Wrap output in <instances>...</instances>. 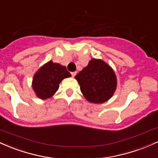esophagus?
I'll use <instances>...</instances> for the list:
<instances>
[{
    "label": "esophagus",
    "instance_id": "34e87169",
    "mask_svg": "<svg viewBox=\"0 0 158 158\" xmlns=\"http://www.w3.org/2000/svg\"><path fill=\"white\" fill-rule=\"evenodd\" d=\"M76 74H77V72H72V77H74V76L76 75Z\"/></svg>",
    "mask_w": 158,
    "mask_h": 158
}]
</instances>
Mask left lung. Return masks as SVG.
Returning <instances> with one entry per match:
<instances>
[{"label": "left lung", "mask_w": 158, "mask_h": 158, "mask_svg": "<svg viewBox=\"0 0 158 158\" xmlns=\"http://www.w3.org/2000/svg\"><path fill=\"white\" fill-rule=\"evenodd\" d=\"M74 78L85 98L94 104H102L113 96L117 80L113 69L102 60L93 58Z\"/></svg>", "instance_id": "obj_1"}]
</instances>
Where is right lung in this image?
Instances as JSON below:
<instances>
[{"label":"right lung","instance_id":"1","mask_svg":"<svg viewBox=\"0 0 158 158\" xmlns=\"http://www.w3.org/2000/svg\"><path fill=\"white\" fill-rule=\"evenodd\" d=\"M71 76L66 67L50 60L35 73L32 86L36 96L44 100L52 97L59 89L60 82Z\"/></svg>","mask_w":158,"mask_h":158}]
</instances>
